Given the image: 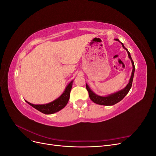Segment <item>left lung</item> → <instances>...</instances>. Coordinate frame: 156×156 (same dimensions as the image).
<instances>
[{"label": "left lung", "mask_w": 156, "mask_h": 156, "mask_svg": "<svg viewBox=\"0 0 156 156\" xmlns=\"http://www.w3.org/2000/svg\"><path fill=\"white\" fill-rule=\"evenodd\" d=\"M115 40L116 41H119V39H115ZM121 43V42H120ZM122 45V47L126 49L127 52V54H128V56L129 58L131 59V62H132V65H133V70H132V73H131V78L129 79V83L127 84V85L126 87L125 88L122 89V90L119 91L116 93H115L113 94H111L110 96H108L106 97H102V96H99L96 94H94L90 89L89 87L86 84V88L87 91L88 92V95L90 98V100L94 102L95 103H97V104L99 105H113L116 104V103H119V101H120L122 99H123L126 95L129 92V90L132 86V83H133V75H134V72H135V65H134V62L133 60H132L131 57V55L129 52L128 51L125 47L124 45V44L121 43Z\"/></svg>", "instance_id": "obj_1"}]
</instances>
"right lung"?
<instances>
[{
  "label": "right lung",
  "instance_id": "right-lung-1",
  "mask_svg": "<svg viewBox=\"0 0 156 156\" xmlns=\"http://www.w3.org/2000/svg\"><path fill=\"white\" fill-rule=\"evenodd\" d=\"M72 83H73V81H72L68 84L66 88L65 89L63 94L58 99H56V100L52 101L49 103H48V104L34 105L27 101H26L29 103L30 105L35 108L37 111L44 113V114H45V115L53 114L55 112L59 111L60 110L62 109V108H63L66 105L69 99L70 91L72 87Z\"/></svg>",
  "mask_w": 156,
  "mask_h": 156
}]
</instances>
